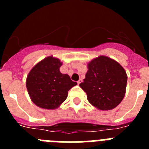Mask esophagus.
<instances>
[{"mask_svg": "<svg viewBox=\"0 0 149 149\" xmlns=\"http://www.w3.org/2000/svg\"><path fill=\"white\" fill-rule=\"evenodd\" d=\"M81 83H82V80H81V79H80V80H79V81H77V84H78V85H79V84H81Z\"/></svg>", "mask_w": 149, "mask_h": 149, "instance_id": "1", "label": "esophagus"}]
</instances>
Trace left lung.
I'll return each mask as SVG.
<instances>
[{
	"instance_id": "obj_1",
	"label": "left lung",
	"mask_w": 149,
	"mask_h": 149,
	"mask_svg": "<svg viewBox=\"0 0 149 149\" xmlns=\"http://www.w3.org/2000/svg\"><path fill=\"white\" fill-rule=\"evenodd\" d=\"M88 71L80 86L91 104L100 110L116 107L126 92L127 76L117 61L107 56H98L87 63Z\"/></svg>"
}]
</instances>
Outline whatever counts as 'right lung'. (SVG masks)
<instances>
[{
  "label": "right lung",
  "mask_w": 149,
  "mask_h": 149,
  "mask_svg": "<svg viewBox=\"0 0 149 149\" xmlns=\"http://www.w3.org/2000/svg\"><path fill=\"white\" fill-rule=\"evenodd\" d=\"M60 59L49 56L36 63L27 76L26 86L31 101L40 108H58L77 83L67 74H62Z\"/></svg>",
  "instance_id": "right-lung-1"
}]
</instances>
